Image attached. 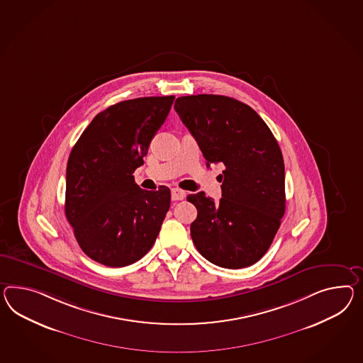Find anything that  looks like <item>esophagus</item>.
I'll use <instances>...</instances> for the list:
<instances>
[{"mask_svg":"<svg viewBox=\"0 0 363 363\" xmlns=\"http://www.w3.org/2000/svg\"><path fill=\"white\" fill-rule=\"evenodd\" d=\"M171 197H172L174 201L183 200V199L186 197V192L182 191V189H179V188H172V189H171Z\"/></svg>","mask_w":363,"mask_h":363,"instance_id":"34e87169","label":"esophagus"}]
</instances>
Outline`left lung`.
Instances as JSON below:
<instances>
[{
  "instance_id": "left-lung-1",
  "label": "left lung",
  "mask_w": 363,
  "mask_h": 363,
  "mask_svg": "<svg viewBox=\"0 0 363 363\" xmlns=\"http://www.w3.org/2000/svg\"><path fill=\"white\" fill-rule=\"evenodd\" d=\"M174 108L206 166H225L220 203L204 192L186 197L197 209L191 223L196 249L223 269L251 266L269 250L286 211L279 145L258 113L232 97L183 96Z\"/></svg>"
}]
</instances>
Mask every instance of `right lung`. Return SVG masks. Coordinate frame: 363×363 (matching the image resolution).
Segmentation results:
<instances>
[{
    "label": "right lung",
    "instance_id": "right-lung-1",
    "mask_svg": "<svg viewBox=\"0 0 363 363\" xmlns=\"http://www.w3.org/2000/svg\"><path fill=\"white\" fill-rule=\"evenodd\" d=\"M174 96L140 97L99 113L67 163L65 217L82 250L108 267L149 252L171 204L169 188L140 189L133 172L166 121Z\"/></svg>",
    "mask_w": 363,
    "mask_h": 363
}]
</instances>
